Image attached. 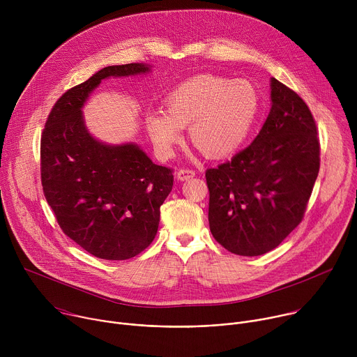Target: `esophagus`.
I'll use <instances>...</instances> for the list:
<instances>
[{"instance_id": "obj_1", "label": "esophagus", "mask_w": 357, "mask_h": 357, "mask_svg": "<svg viewBox=\"0 0 357 357\" xmlns=\"http://www.w3.org/2000/svg\"><path fill=\"white\" fill-rule=\"evenodd\" d=\"M176 176H178V179H181V181H186V179L195 176V171H193V169H189V168H181V169L178 171Z\"/></svg>"}]
</instances>
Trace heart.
<instances>
[{
  "mask_svg": "<svg viewBox=\"0 0 357 357\" xmlns=\"http://www.w3.org/2000/svg\"><path fill=\"white\" fill-rule=\"evenodd\" d=\"M260 112V93L245 79L215 75L192 77L164 100V113L146 117V130L158 152L171 155L179 128L189 127L192 145L208 158H226L244 144Z\"/></svg>",
  "mask_w": 357,
  "mask_h": 357,
  "instance_id": "heart-1",
  "label": "heart"
}]
</instances>
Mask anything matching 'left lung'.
Masks as SVG:
<instances>
[{
    "label": "left lung",
    "instance_id": "obj_1",
    "mask_svg": "<svg viewBox=\"0 0 357 357\" xmlns=\"http://www.w3.org/2000/svg\"><path fill=\"white\" fill-rule=\"evenodd\" d=\"M273 106L259 135L206 171L209 227L237 256H261L302 222L319 174L315 119L292 89L271 79Z\"/></svg>",
    "mask_w": 357,
    "mask_h": 357
}]
</instances>
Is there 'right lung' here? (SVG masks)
Returning a JSON list of instances; mask_svg holds the SVG:
<instances>
[{"label":"right lung","mask_w":357,"mask_h":357,"mask_svg":"<svg viewBox=\"0 0 357 357\" xmlns=\"http://www.w3.org/2000/svg\"><path fill=\"white\" fill-rule=\"evenodd\" d=\"M142 63L107 66L65 91L40 137V182L62 231L91 256L127 260L155 238L174 169L155 165L134 144L110 146L86 130L82 106L110 76L145 73Z\"/></svg>","instance_id":"obj_1"}]
</instances>
